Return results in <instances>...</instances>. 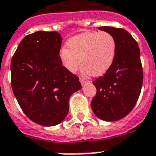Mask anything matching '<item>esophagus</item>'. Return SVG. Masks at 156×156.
Here are the masks:
<instances>
[{
    "label": "esophagus",
    "mask_w": 156,
    "mask_h": 156,
    "mask_svg": "<svg viewBox=\"0 0 156 156\" xmlns=\"http://www.w3.org/2000/svg\"><path fill=\"white\" fill-rule=\"evenodd\" d=\"M79 81H80V83H81V84H82V85H84V83H86V80L83 78H80Z\"/></svg>",
    "instance_id": "1"
}]
</instances>
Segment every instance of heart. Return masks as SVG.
Listing matches in <instances>:
<instances>
[{
    "label": "heart",
    "mask_w": 156,
    "mask_h": 156,
    "mask_svg": "<svg viewBox=\"0 0 156 156\" xmlns=\"http://www.w3.org/2000/svg\"><path fill=\"white\" fill-rule=\"evenodd\" d=\"M61 48L59 56L63 66L70 73L80 68L93 77L107 73L116 56V39L107 31H87L73 36Z\"/></svg>",
    "instance_id": "obj_1"
}]
</instances>
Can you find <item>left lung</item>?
I'll use <instances>...</instances> for the list:
<instances>
[{
	"label": "left lung",
	"mask_w": 156,
	"mask_h": 156,
	"mask_svg": "<svg viewBox=\"0 0 156 156\" xmlns=\"http://www.w3.org/2000/svg\"><path fill=\"white\" fill-rule=\"evenodd\" d=\"M99 29L113 35L117 49L110 69L92 82L97 90L91 109L101 120L116 121L130 112L140 95L143 81L140 50L138 43L125 29L112 27Z\"/></svg>",
	"instance_id": "1"
}]
</instances>
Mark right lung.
Here are the masks:
<instances>
[{
  "mask_svg": "<svg viewBox=\"0 0 156 156\" xmlns=\"http://www.w3.org/2000/svg\"><path fill=\"white\" fill-rule=\"evenodd\" d=\"M61 43L56 31H36L21 41L11 60L13 94L28 118L40 126L62 122L70 95L82 87L78 76L62 66Z\"/></svg>",
  "mask_w": 156,
  "mask_h": 156,
  "instance_id": "right-lung-1",
  "label": "right lung"
}]
</instances>
